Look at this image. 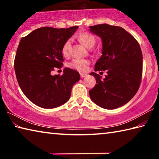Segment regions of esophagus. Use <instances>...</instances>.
I'll use <instances>...</instances> for the list:
<instances>
[{"label":"esophagus","mask_w":159,"mask_h":159,"mask_svg":"<svg viewBox=\"0 0 159 159\" xmlns=\"http://www.w3.org/2000/svg\"><path fill=\"white\" fill-rule=\"evenodd\" d=\"M80 78H84V77H85V76H87V74H83V73H80Z\"/></svg>","instance_id":"obj_1"}]
</instances>
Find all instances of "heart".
<instances>
[{
  "label": "heart",
  "instance_id": "b5f03b06",
  "mask_svg": "<svg viewBox=\"0 0 159 159\" xmlns=\"http://www.w3.org/2000/svg\"><path fill=\"white\" fill-rule=\"evenodd\" d=\"M79 39L86 47L89 48H93L96 42L95 37L89 32H83V33L80 34L79 36ZM71 39H69L63 44L62 48H61V52L64 56H69L70 55L71 49ZM90 61L87 59L76 58L69 63V66L79 71H85L87 70Z\"/></svg>",
  "mask_w": 159,
  "mask_h": 159
}]
</instances>
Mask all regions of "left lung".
<instances>
[{
    "instance_id": "left-lung-1",
    "label": "left lung",
    "mask_w": 159,
    "mask_h": 159,
    "mask_svg": "<svg viewBox=\"0 0 159 159\" xmlns=\"http://www.w3.org/2000/svg\"><path fill=\"white\" fill-rule=\"evenodd\" d=\"M102 41V55L95 71H107L105 79L92 72L97 84L89 90L92 100L106 109L122 107L138 92L142 76V53L137 40L120 26L107 24L90 26Z\"/></svg>"
}]
</instances>
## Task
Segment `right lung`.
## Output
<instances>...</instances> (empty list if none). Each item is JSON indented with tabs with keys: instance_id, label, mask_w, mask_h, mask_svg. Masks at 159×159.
Returning <instances> with one entry per match:
<instances>
[{
	"instance_id": "obj_1",
	"label": "right lung",
	"mask_w": 159,
	"mask_h": 159,
	"mask_svg": "<svg viewBox=\"0 0 159 159\" xmlns=\"http://www.w3.org/2000/svg\"><path fill=\"white\" fill-rule=\"evenodd\" d=\"M79 26L67 29L41 27L21 38L15 58L19 85L29 100L42 108L52 109L69 100L80 74L65 68L63 75H51L64 61L61 48Z\"/></svg>"
}]
</instances>
